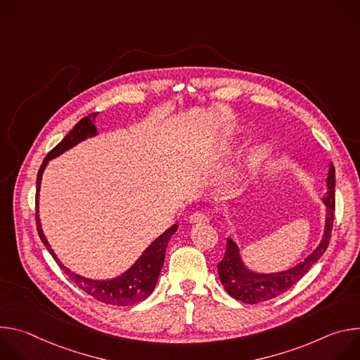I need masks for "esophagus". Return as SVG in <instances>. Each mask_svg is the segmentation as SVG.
<instances>
[{"instance_id":"esophagus-1","label":"esophagus","mask_w":360,"mask_h":360,"mask_svg":"<svg viewBox=\"0 0 360 360\" xmlns=\"http://www.w3.org/2000/svg\"><path fill=\"white\" fill-rule=\"evenodd\" d=\"M191 224H208L210 222V215L207 212H195L189 218Z\"/></svg>"}]
</instances>
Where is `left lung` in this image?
Returning a JSON list of instances; mask_svg holds the SVG:
<instances>
[{
	"label": "left lung",
	"mask_w": 360,
	"mask_h": 360,
	"mask_svg": "<svg viewBox=\"0 0 360 360\" xmlns=\"http://www.w3.org/2000/svg\"><path fill=\"white\" fill-rule=\"evenodd\" d=\"M326 185L328 192L323 198V203L326 205V224L323 238L318 248L295 268L278 274L250 272L240 259L236 243L231 238L226 239V250L224 259L218 264V275L225 290L232 297L250 304L274 299L290 289L321 259V256L328 249L335 218V167L332 164L329 167Z\"/></svg>",
	"instance_id": "obj_1"
}]
</instances>
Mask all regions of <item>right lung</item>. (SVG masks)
<instances>
[{
	"label": "right lung",
	"mask_w": 360,
	"mask_h": 360,
	"mask_svg": "<svg viewBox=\"0 0 360 360\" xmlns=\"http://www.w3.org/2000/svg\"><path fill=\"white\" fill-rule=\"evenodd\" d=\"M95 117H96V112L89 114L88 117L82 118L53 150L48 152V155L42 161V165L37 175V198H35L37 231H38V235H39L42 243L45 245L48 252L53 255V258L57 261L58 266L79 289H82L85 293H88L98 302L107 303V304L129 306V304L139 303L141 300H145L152 293L153 288H155L160 272H161L164 261H165V250H167L168 242H169L171 236L178 229L176 225H172L161 236H158L155 240H153L143 250V253L139 256L138 261L127 272H124L122 275H120L114 279H110V281H94V279H86L84 276H79V275L71 272L68 268H65L60 262L54 250L51 249L45 235L42 233V228H41L39 217H38V191H39V185H41L42 172H44L48 161L61 155V153H64L65 150H68L78 142L86 139L88 136L96 135V128L92 124Z\"/></svg>",
	"instance_id": "obj_1"
}]
</instances>
